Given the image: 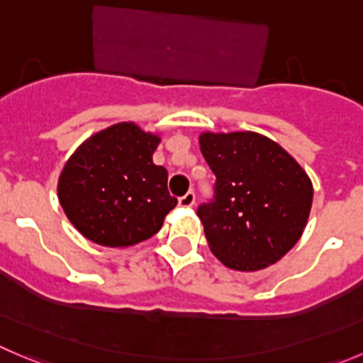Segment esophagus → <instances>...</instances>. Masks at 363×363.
<instances>
[{
  "mask_svg": "<svg viewBox=\"0 0 363 363\" xmlns=\"http://www.w3.org/2000/svg\"><path fill=\"white\" fill-rule=\"evenodd\" d=\"M196 203V194L192 191H189L187 194L182 196V198L178 199V205L182 206V208H191V206H194Z\"/></svg>",
  "mask_w": 363,
  "mask_h": 363,
  "instance_id": "obj_1",
  "label": "esophagus"
}]
</instances>
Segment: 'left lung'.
Masks as SVG:
<instances>
[{"label":"left lung","mask_w":363,"mask_h":363,"mask_svg":"<svg viewBox=\"0 0 363 363\" xmlns=\"http://www.w3.org/2000/svg\"><path fill=\"white\" fill-rule=\"evenodd\" d=\"M199 147L216 174L213 198L198 208L210 251L235 271L276 264L308 220L313 189L305 169L255 132H206Z\"/></svg>","instance_id":"8db88e82"}]
</instances>
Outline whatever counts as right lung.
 <instances>
[{
  "label": "right lung",
  "mask_w": 363,
  "mask_h": 363,
  "mask_svg": "<svg viewBox=\"0 0 363 363\" xmlns=\"http://www.w3.org/2000/svg\"><path fill=\"white\" fill-rule=\"evenodd\" d=\"M160 137L135 123H119L89 137L65 162L58 201L85 239L128 247L150 239L178 199L167 171L153 164Z\"/></svg>",
  "instance_id": "right-lung-1"
}]
</instances>
